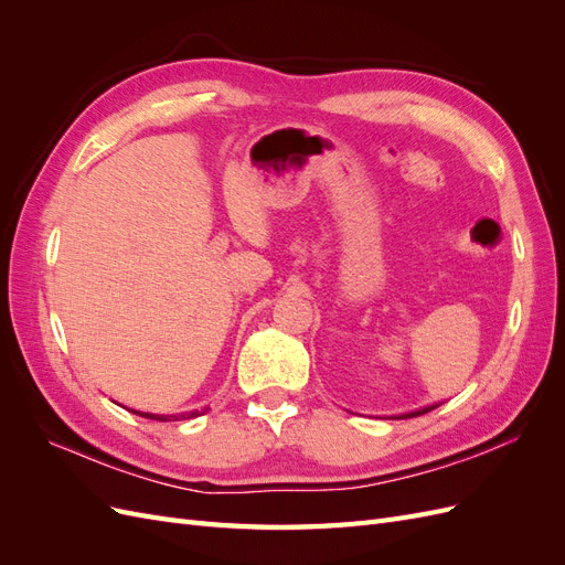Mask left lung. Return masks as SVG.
I'll use <instances>...</instances> for the list:
<instances>
[{
    "instance_id": "8db88e82",
    "label": "left lung",
    "mask_w": 565,
    "mask_h": 565,
    "mask_svg": "<svg viewBox=\"0 0 565 565\" xmlns=\"http://www.w3.org/2000/svg\"><path fill=\"white\" fill-rule=\"evenodd\" d=\"M434 407H438V405H429V407H422V409H415V413H407V415H401V419H407V417H419V415H424V413H431Z\"/></svg>"
}]
</instances>
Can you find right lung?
Returning a JSON list of instances; mask_svg holds the SVG:
<instances>
[{
    "mask_svg": "<svg viewBox=\"0 0 565 565\" xmlns=\"http://www.w3.org/2000/svg\"><path fill=\"white\" fill-rule=\"evenodd\" d=\"M210 407H204V409H193V413H181V415H150V413H136V409H129V413H134V415H139V417H146V419H158V422H177V419H193V417H198V415H204L207 413Z\"/></svg>",
    "mask_w": 565,
    "mask_h": 565,
    "instance_id": "right-lung-1",
    "label": "right lung"
}]
</instances>
